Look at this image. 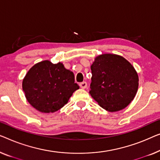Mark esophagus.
<instances>
[{"instance_id": "obj_1", "label": "esophagus", "mask_w": 160, "mask_h": 160, "mask_svg": "<svg viewBox=\"0 0 160 160\" xmlns=\"http://www.w3.org/2000/svg\"><path fill=\"white\" fill-rule=\"evenodd\" d=\"M79 86H80L81 88H82V89H86V88H87V83L86 82H83L82 83H80Z\"/></svg>"}]
</instances>
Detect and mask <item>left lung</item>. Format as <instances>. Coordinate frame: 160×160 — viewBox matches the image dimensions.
<instances>
[{
    "mask_svg": "<svg viewBox=\"0 0 160 160\" xmlns=\"http://www.w3.org/2000/svg\"><path fill=\"white\" fill-rule=\"evenodd\" d=\"M89 94L109 112L126 108L135 97L138 76L133 66L120 55L102 54L91 66Z\"/></svg>",
    "mask_w": 160,
    "mask_h": 160,
    "instance_id": "8db88e82",
    "label": "left lung"
}]
</instances>
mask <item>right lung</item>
<instances>
[{
  "instance_id": "add662e5",
  "label": "right lung",
  "mask_w": 160,
  "mask_h": 160,
  "mask_svg": "<svg viewBox=\"0 0 160 160\" xmlns=\"http://www.w3.org/2000/svg\"><path fill=\"white\" fill-rule=\"evenodd\" d=\"M22 89L30 105L42 112H54L68 103L76 90L72 71L63 63L41 61L29 69L22 82Z\"/></svg>"
}]
</instances>
